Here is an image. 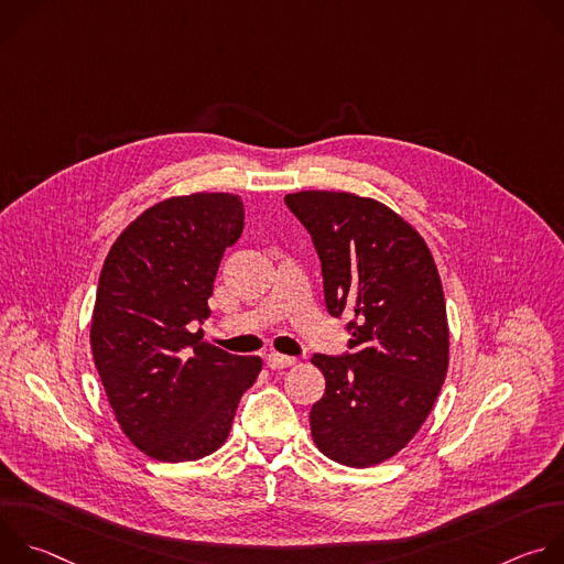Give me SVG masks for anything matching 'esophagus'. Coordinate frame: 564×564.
<instances>
[{"label": "esophagus", "mask_w": 564, "mask_h": 564, "mask_svg": "<svg viewBox=\"0 0 564 564\" xmlns=\"http://www.w3.org/2000/svg\"><path fill=\"white\" fill-rule=\"evenodd\" d=\"M265 361H268V366H270L272 370H281V368H288V366H294V364H296L294 357L279 355V352H270V355L265 357Z\"/></svg>", "instance_id": "34e87169"}]
</instances>
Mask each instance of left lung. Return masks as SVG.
Returning <instances> with one entry per match:
<instances>
[{
    "instance_id": "left-lung-1",
    "label": "left lung",
    "mask_w": 564,
    "mask_h": 564,
    "mask_svg": "<svg viewBox=\"0 0 564 564\" xmlns=\"http://www.w3.org/2000/svg\"><path fill=\"white\" fill-rule=\"evenodd\" d=\"M288 209L310 231L333 316H350L348 352L314 355L326 392L310 411L318 451L366 468L404 448L448 368L442 281L424 238L386 205L348 192H299Z\"/></svg>"
}]
</instances>
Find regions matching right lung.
Masks as SVG:
<instances>
[{
  "label": "right lung",
  "instance_id": "1",
  "mask_svg": "<svg viewBox=\"0 0 564 564\" xmlns=\"http://www.w3.org/2000/svg\"><path fill=\"white\" fill-rule=\"evenodd\" d=\"M243 220L231 194L167 198L118 236L102 265L94 361L120 429L153 459L192 462L220 448L261 372L259 357L229 355L194 333Z\"/></svg>",
  "mask_w": 564,
  "mask_h": 564
}]
</instances>
